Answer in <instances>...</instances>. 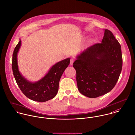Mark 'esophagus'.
Returning a JSON list of instances; mask_svg holds the SVG:
<instances>
[{
  "label": "esophagus",
  "instance_id": "1",
  "mask_svg": "<svg viewBox=\"0 0 135 135\" xmlns=\"http://www.w3.org/2000/svg\"><path fill=\"white\" fill-rule=\"evenodd\" d=\"M74 62V59H73V58L70 59V65H72L73 64Z\"/></svg>",
  "mask_w": 135,
  "mask_h": 135
}]
</instances>
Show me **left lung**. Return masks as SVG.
Returning a JSON list of instances; mask_svg holds the SVG:
<instances>
[{
	"instance_id": "8db88e82",
	"label": "left lung",
	"mask_w": 135,
	"mask_h": 135,
	"mask_svg": "<svg viewBox=\"0 0 135 135\" xmlns=\"http://www.w3.org/2000/svg\"><path fill=\"white\" fill-rule=\"evenodd\" d=\"M122 65L121 46L106 29L101 43L84 50L73 64L78 90L90 98L107 94L116 85Z\"/></svg>"
}]
</instances>
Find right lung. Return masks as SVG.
<instances>
[{
	"label": "right lung",
	"instance_id": "right-lung-1",
	"mask_svg": "<svg viewBox=\"0 0 135 135\" xmlns=\"http://www.w3.org/2000/svg\"><path fill=\"white\" fill-rule=\"evenodd\" d=\"M21 40L15 48L12 55V68L16 82L22 93L28 99L44 102L53 99L58 91L60 79L70 63V58L60 61L51 68L40 81L32 83L25 79L20 74L17 64V53L21 46Z\"/></svg>",
	"mask_w": 135,
	"mask_h": 135
}]
</instances>
